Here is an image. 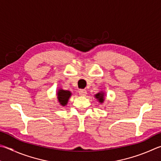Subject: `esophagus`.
Returning <instances> with one entry per match:
<instances>
[{"instance_id":"34e87169","label":"esophagus","mask_w":161,"mask_h":161,"mask_svg":"<svg viewBox=\"0 0 161 161\" xmlns=\"http://www.w3.org/2000/svg\"><path fill=\"white\" fill-rule=\"evenodd\" d=\"M79 93H80V95L81 96H84L86 95L87 92L85 89H80V91H79Z\"/></svg>"}]
</instances>
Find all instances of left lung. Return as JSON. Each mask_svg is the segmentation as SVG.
Instances as JSON below:
<instances>
[{
    "label": "left lung",
    "instance_id": "obj_1",
    "mask_svg": "<svg viewBox=\"0 0 161 161\" xmlns=\"http://www.w3.org/2000/svg\"><path fill=\"white\" fill-rule=\"evenodd\" d=\"M104 95H105V93L101 92H99L98 93H96V94L95 95V97H96V98H97V100L99 101V103H103L104 99H105V98H104L105 96Z\"/></svg>",
    "mask_w": 161,
    "mask_h": 161
}]
</instances>
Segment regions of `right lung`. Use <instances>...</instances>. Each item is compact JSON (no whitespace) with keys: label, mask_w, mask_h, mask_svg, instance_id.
I'll use <instances>...</instances> for the list:
<instances>
[{"label":"right lung","mask_w":161,"mask_h":161,"mask_svg":"<svg viewBox=\"0 0 161 161\" xmlns=\"http://www.w3.org/2000/svg\"><path fill=\"white\" fill-rule=\"evenodd\" d=\"M72 95L71 92L69 91L63 90L62 89H60L58 90L57 96H58V100L60 104L63 106H65L68 104V102L69 97Z\"/></svg>","instance_id":"right-lung-1"}]
</instances>
